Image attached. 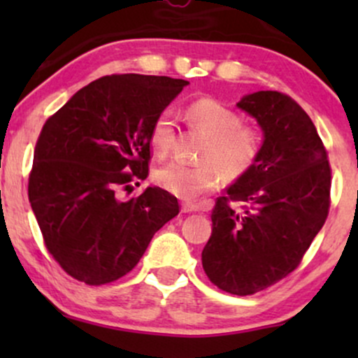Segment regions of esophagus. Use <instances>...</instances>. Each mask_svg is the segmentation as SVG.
<instances>
[{
	"label": "esophagus",
	"mask_w": 358,
	"mask_h": 358,
	"mask_svg": "<svg viewBox=\"0 0 358 358\" xmlns=\"http://www.w3.org/2000/svg\"><path fill=\"white\" fill-rule=\"evenodd\" d=\"M199 210V205L192 203V202H182V212L183 213H190V212H196Z\"/></svg>",
	"instance_id": "34e87169"
}]
</instances>
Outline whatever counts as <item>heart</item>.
<instances>
[{"label": "heart", "instance_id": "b5f03b06", "mask_svg": "<svg viewBox=\"0 0 358 358\" xmlns=\"http://www.w3.org/2000/svg\"><path fill=\"white\" fill-rule=\"evenodd\" d=\"M187 113L192 124L208 136L199 155L202 165L171 162L159 166L153 178L171 195L193 200L213 190L220 182V173L231 180L249 173L261 153V134L254 127L241 124L242 119L236 110L210 97L190 102ZM173 141L175 114L165 109L151 126L150 146L155 155L166 156Z\"/></svg>", "mask_w": 358, "mask_h": 358}]
</instances>
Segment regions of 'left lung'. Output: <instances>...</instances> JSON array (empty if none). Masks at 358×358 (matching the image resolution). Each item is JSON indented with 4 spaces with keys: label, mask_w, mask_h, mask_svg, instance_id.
I'll use <instances>...</instances> for the list:
<instances>
[{
    "label": "left lung",
    "mask_w": 358,
    "mask_h": 358,
    "mask_svg": "<svg viewBox=\"0 0 358 358\" xmlns=\"http://www.w3.org/2000/svg\"><path fill=\"white\" fill-rule=\"evenodd\" d=\"M237 108L256 119L264 141L252 170L217 199L202 264L222 291L248 296L299 266L328 217L331 170L313 121L289 96L259 90Z\"/></svg>",
    "instance_id": "1"
}]
</instances>
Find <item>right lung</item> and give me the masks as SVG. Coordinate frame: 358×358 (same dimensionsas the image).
<instances>
[{
    "label": "right lung",
    "instance_id": "obj_1",
    "mask_svg": "<svg viewBox=\"0 0 358 358\" xmlns=\"http://www.w3.org/2000/svg\"><path fill=\"white\" fill-rule=\"evenodd\" d=\"M187 84L106 76L73 94L43 124L28 199L45 248L77 281L101 286L122 278L178 215L176 196L159 187L129 200L121 193L148 176L151 126Z\"/></svg>",
    "mask_w": 358,
    "mask_h": 358
}]
</instances>
